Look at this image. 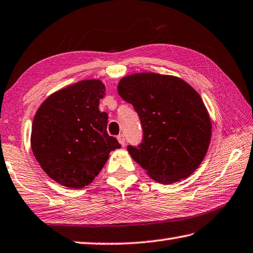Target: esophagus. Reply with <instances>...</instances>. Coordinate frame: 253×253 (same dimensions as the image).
Returning <instances> with one entry per match:
<instances>
[{
    "mask_svg": "<svg viewBox=\"0 0 253 253\" xmlns=\"http://www.w3.org/2000/svg\"><path fill=\"white\" fill-rule=\"evenodd\" d=\"M118 141H119V143H120L122 146L126 145V139H125V135H123V134L118 135Z\"/></svg>",
    "mask_w": 253,
    "mask_h": 253,
    "instance_id": "1",
    "label": "esophagus"
}]
</instances>
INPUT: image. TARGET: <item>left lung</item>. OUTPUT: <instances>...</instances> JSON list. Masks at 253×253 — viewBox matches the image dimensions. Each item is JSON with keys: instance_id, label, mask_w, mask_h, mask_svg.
I'll use <instances>...</instances> for the list:
<instances>
[{"instance_id": "obj_1", "label": "left lung", "mask_w": 253, "mask_h": 253, "mask_svg": "<svg viewBox=\"0 0 253 253\" xmlns=\"http://www.w3.org/2000/svg\"><path fill=\"white\" fill-rule=\"evenodd\" d=\"M118 92L139 114L143 142L128 153L152 179L173 184L192 175L206 156L211 121L203 99L175 76L139 73L123 77Z\"/></svg>"}]
</instances>
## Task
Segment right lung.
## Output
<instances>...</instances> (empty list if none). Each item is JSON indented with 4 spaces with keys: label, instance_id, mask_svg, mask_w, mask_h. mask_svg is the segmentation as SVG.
<instances>
[{
    "label": "right lung",
    "instance_id": "add662e5",
    "mask_svg": "<svg viewBox=\"0 0 253 253\" xmlns=\"http://www.w3.org/2000/svg\"><path fill=\"white\" fill-rule=\"evenodd\" d=\"M104 94L101 80H82L50 94L36 111L33 154L45 173L65 187L89 185L110 152L121 147L108 134V114L99 110Z\"/></svg>",
    "mask_w": 253,
    "mask_h": 253
}]
</instances>
